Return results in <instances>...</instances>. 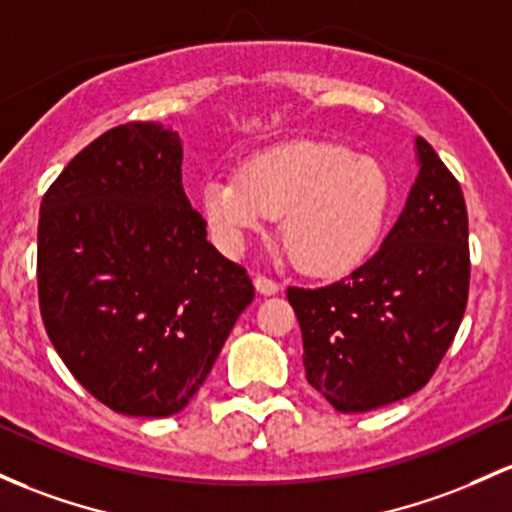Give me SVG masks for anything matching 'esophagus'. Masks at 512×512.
I'll use <instances>...</instances> for the list:
<instances>
[{
	"label": "esophagus",
	"instance_id": "esophagus-1",
	"mask_svg": "<svg viewBox=\"0 0 512 512\" xmlns=\"http://www.w3.org/2000/svg\"><path fill=\"white\" fill-rule=\"evenodd\" d=\"M255 289L260 291L262 296H274V294H279V291H282V286H279L277 282H274V279H269V277H255Z\"/></svg>",
	"mask_w": 512,
	"mask_h": 512
}]
</instances>
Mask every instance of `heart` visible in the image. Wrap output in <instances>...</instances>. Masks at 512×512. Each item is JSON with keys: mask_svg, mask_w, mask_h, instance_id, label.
Wrapping results in <instances>:
<instances>
[{"mask_svg": "<svg viewBox=\"0 0 512 512\" xmlns=\"http://www.w3.org/2000/svg\"><path fill=\"white\" fill-rule=\"evenodd\" d=\"M391 204V177L379 160L308 140L250 157L240 177L211 174L201 189V209L223 247L235 250L250 230L282 218L286 255L316 277L362 265Z\"/></svg>", "mask_w": 512, "mask_h": 512, "instance_id": "obj_1", "label": "heart"}]
</instances>
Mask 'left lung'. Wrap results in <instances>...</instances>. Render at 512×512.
Listing matches in <instances>:
<instances>
[{
	"mask_svg": "<svg viewBox=\"0 0 512 512\" xmlns=\"http://www.w3.org/2000/svg\"><path fill=\"white\" fill-rule=\"evenodd\" d=\"M418 179L379 250L340 282L289 286L313 389L340 413L420 391L440 367L469 299V218L454 174L415 140Z\"/></svg>",
	"mask_w": 512,
	"mask_h": 512,
	"instance_id": "1",
	"label": "left lung"
}]
</instances>
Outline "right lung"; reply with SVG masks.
<instances>
[{"label": "right lung", "mask_w": 512, "mask_h": 512, "mask_svg": "<svg viewBox=\"0 0 512 512\" xmlns=\"http://www.w3.org/2000/svg\"><path fill=\"white\" fill-rule=\"evenodd\" d=\"M252 299L245 269L206 240L182 187V140L162 123L101 133L43 196V325L72 376L111 411H182Z\"/></svg>", "instance_id": "add662e5"}]
</instances>
